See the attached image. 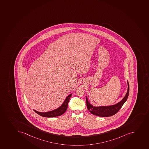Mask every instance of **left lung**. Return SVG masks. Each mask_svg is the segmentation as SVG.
<instances>
[{
	"label": "left lung",
	"instance_id": "obj_1",
	"mask_svg": "<svg viewBox=\"0 0 149 149\" xmlns=\"http://www.w3.org/2000/svg\"><path fill=\"white\" fill-rule=\"evenodd\" d=\"M128 88L127 93L125 97L122 100L116 104L113 105L109 106H100V107H94L91 104L88 99L86 97V103L87 108L88 111L92 114L95 116H100V117H109L111 116H113L118 112L120 109L122 108L123 105L125 102L127 101L128 98L129 92H130V85L127 81Z\"/></svg>",
	"mask_w": 149,
	"mask_h": 149
}]
</instances>
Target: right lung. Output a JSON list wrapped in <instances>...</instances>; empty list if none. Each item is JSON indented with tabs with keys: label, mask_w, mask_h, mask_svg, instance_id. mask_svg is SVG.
<instances>
[{
	"label": "right lung",
	"mask_w": 149,
	"mask_h": 149,
	"mask_svg": "<svg viewBox=\"0 0 149 149\" xmlns=\"http://www.w3.org/2000/svg\"><path fill=\"white\" fill-rule=\"evenodd\" d=\"M72 95V94H71L67 96V97H66L65 100L63 102V104L61 105L59 108L56 109L55 110H53L52 111H48V112H46V113H41V112L36 111L35 110H33V111L36 113H38L40 116H42L43 117H54L61 116L62 114H63L67 110L68 102Z\"/></svg>",
	"instance_id": "1"
}]
</instances>
